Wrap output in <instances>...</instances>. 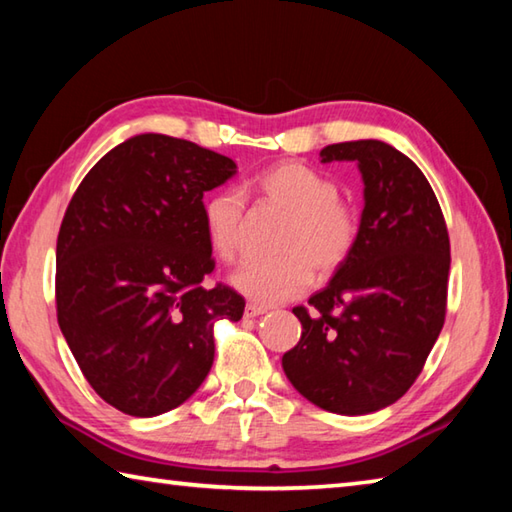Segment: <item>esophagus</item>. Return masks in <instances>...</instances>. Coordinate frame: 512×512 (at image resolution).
<instances>
[{
  "label": "esophagus",
  "mask_w": 512,
  "mask_h": 512,
  "mask_svg": "<svg viewBox=\"0 0 512 512\" xmlns=\"http://www.w3.org/2000/svg\"><path fill=\"white\" fill-rule=\"evenodd\" d=\"M265 312H267V308L256 306V303H247V306H245V317H247V319L261 317V315H265Z\"/></svg>",
  "instance_id": "obj_1"
}]
</instances>
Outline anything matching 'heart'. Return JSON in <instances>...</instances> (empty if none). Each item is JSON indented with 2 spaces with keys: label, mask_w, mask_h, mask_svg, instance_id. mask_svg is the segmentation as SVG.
Returning <instances> with one entry per match:
<instances>
[{
  "label": "heart",
  "mask_w": 512,
  "mask_h": 512,
  "mask_svg": "<svg viewBox=\"0 0 512 512\" xmlns=\"http://www.w3.org/2000/svg\"><path fill=\"white\" fill-rule=\"evenodd\" d=\"M267 204L288 213L276 258H256L233 274V285L265 306L290 301L317 279H328L348 258L360 238V211L339 195L335 179L301 161H281L254 179ZM204 227L211 249L224 263L242 256L245 200L236 191H218L204 202Z\"/></svg>",
  "instance_id": "1"
}]
</instances>
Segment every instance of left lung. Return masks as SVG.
Masks as SVG:
<instances>
[{
    "instance_id": "1",
    "label": "left lung",
    "mask_w": 512,
    "mask_h": 512,
    "mask_svg": "<svg viewBox=\"0 0 512 512\" xmlns=\"http://www.w3.org/2000/svg\"><path fill=\"white\" fill-rule=\"evenodd\" d=\"M319 157L360 164V238L308 308L292 310L303 328L283 371L312 405L362 416L405 396L441 335L450 236L425 175L389 143H333Z\"/></svg>"
}]
</instances>
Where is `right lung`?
<instances>
[{"instance_id":"right-lung-1","label":"right lung","mask_w":512,"mask_h":512,"mask_svg":"<svg viewBox=\"0 0 512 512\" xmlns=\"http://www.w3.org/2000/svg\"><path fill=\"white\" fill-rule=\"evenodd\" d=\"M229 157L166 134L112 148L78 184L56 245V312L85 380L107 405L150 418L182 405L211 371L215 321L245 299L215 270L206 191Z\"/></svg>"}]
</instances>
